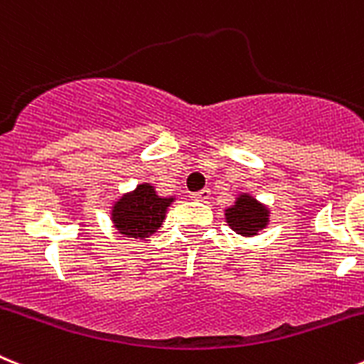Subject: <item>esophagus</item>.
Masks as SVG:
<instances>
[{"label": "esophagus", "mask_w": 364, "mask_h": 364, "mask_svg": "<svg viewBox=\"0 0 364 364\" xmlns=\"http://www.w3.org/2000/svg\"><path fill=\"white\" fill-rule=\"evenodd\" d=\"M191 198H193V200H200V203H206L208 198H210V189H200V191L191 195Z\"/></svg>", "instance_id": "obj_1"}]
</instances>
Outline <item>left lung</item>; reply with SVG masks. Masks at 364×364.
<instances>
[{"label": "left lung", "instance_id": "1", "mask_svg": "<svg viewBox=\"0 0 364 364\" xmlns=\"http://www.w3.org/2000/svg\"><path fill=\"white\" fill-rule=\"evenodd\" d=\"M225 217L234 232L245 237H252L269 225V208L257 203L256 198L248 193H243L239 195L234 206L226 208Z\"/></svg>", "mask_w": 364, "mask_h": 364}]
</instances>
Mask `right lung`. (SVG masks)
<instances>
[{
	"label": "right lung",
	"mask_w": 364,
	"mask_h": 364,
	"mask_svg": "<svg viewBox=\"0 0 364 364\" xmlns=\"http://www.w3.org/2000/svg\"><path fill=\"white\" fill-rule=\"evenodd\" d=\"M175 197H158L154 186L139 184L112 206V223L123 237L147 239L161 226Z\"/></svg>",
	"instance_id": "1"
}]
</instances>
